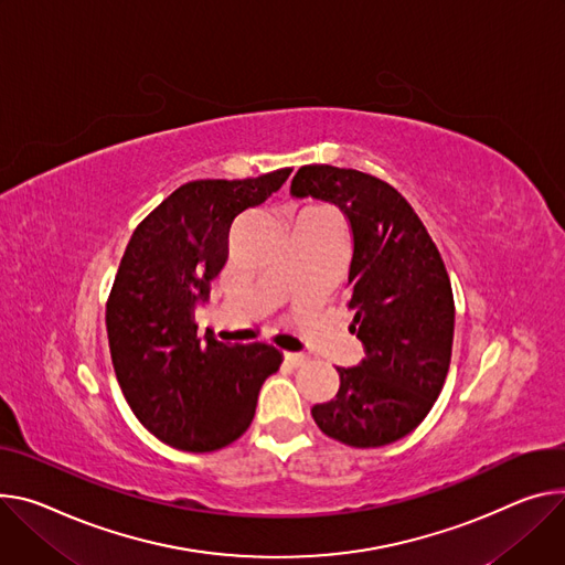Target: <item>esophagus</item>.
Returning <instances> with one entry per match:
<instances>
[{
    "label": "esophagus",
    "instance_id": "34e87169",
    "mask_svg": "<svg viewBox=\"0 0 565 565\" xmlns=\"http://www.w3.org/2000/svg\"><path fill=\"white\" fill-rule=\"evenodd\" d=\"M284 358H286V363H288V365H292V367H301V365L309 363V355H306V353H292V351H286V353H284Z\"/></svg>",
    "mask_w": 565,
    "mask_h": 565
}]
</instances>
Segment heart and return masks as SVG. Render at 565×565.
<instances>
[{
  "label": "heart",
  "mask_w": 565,
  "mask_h": 565,
  "mask_svg": "<svg viewBox=\"0 0 565 565\" xmlns=\"http://www.w3.org/2000/svg\"><path fill=\"white\" fill-rule=\"evenodd\" d=\"M301 216L309 218V221H318V223H322V225L344 234V223H342L340 214L335 210H331V207H311V210H306Z\"/></svg>",
  "instance_id": "obj_1"
}]
</instances>
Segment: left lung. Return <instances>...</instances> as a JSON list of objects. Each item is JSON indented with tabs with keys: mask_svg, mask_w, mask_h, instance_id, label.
I'll return each mask as SVG.
<instances>
[{
	"mask_svg": "<svg viewBox=\"0 0 565 565\" xmlns=\"http://www.w3.org/2000/svg\"><path fill=\"white\" fill-rule=\"evenodd\" d=\"M290 193L335 204L351 225L347 306L365 347L361 365L338 367V394L311 415L347 446H387L426 419L448 374L455 303L441 254L409 202L370 173L301 167Z\"/></svg>",
	"mask_w": 565,
	"mask_h": 565,
	"instance_id": "left-lung-1",
	"label": "left lung"
}]
</instances>
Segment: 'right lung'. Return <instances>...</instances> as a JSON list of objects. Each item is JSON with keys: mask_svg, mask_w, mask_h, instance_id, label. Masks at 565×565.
Returning a JSON list of instances; mask_svg holds the SVG:
<instances>
[{"mask_svg": "<svg viewBox=\"0 0 565 565\" xmlns=\"http://www.w3.org/2000/svg\"><path fill=\"white\" fill-rule=\"evenodd\" d=\"M288 175L186 182L137 225L124 252L106 309L115 374L135 417L173 448L212 452L236 441L284 361L266 342L200 338L193 309L227 262L234 218Z\"/></svg>", "mask_w": 565, "mask_h": 565, "instance_id": "obj_1", "label": "right lung"}]
</instances>
